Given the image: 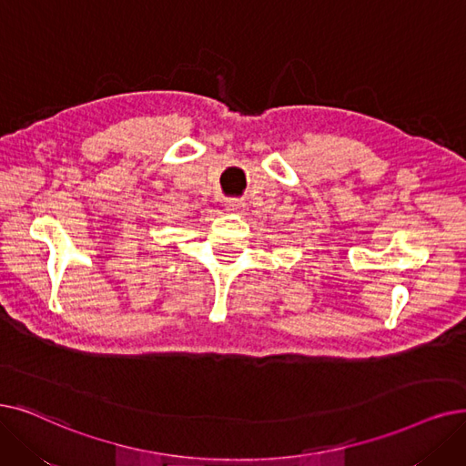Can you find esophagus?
<instances>
[{"label":"esophagus","mask_w":466,"mask_h":466,"mask_svg":"<svg viewBox=\"0 0 466 466\" xmlns=\"http://www.w3.org/2000/svg\"><path fill=\"white\" fill-rule=\"evenodd\" d=\"M228 209H232V211H236V209H241L244 208V201L241 199H236V198H232V199H227V204H225Z\"/></svg>","instance_id":"obj_1"}]
</instances>
